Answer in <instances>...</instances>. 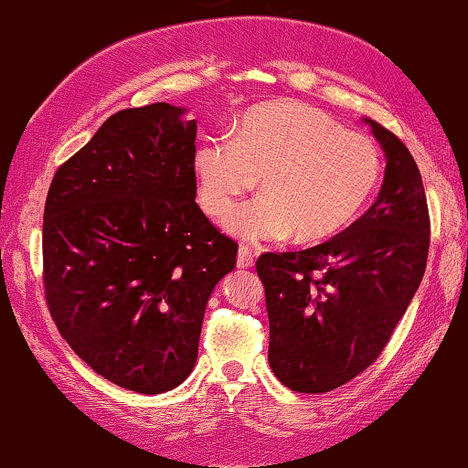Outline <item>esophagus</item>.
<instances>
[{
    "mask_svg": "<svg viewBox=\"0 0 468 468\" xmlns=\"http://www.w3.org/2000/svg\"><path fill=\"white\" fill-rule=\"evenodd\" d=\"M237 266H239V269H250V266H254V251L248 246H241L239 251H237Z\"/></svg>",
    "mask_w": 468,
    "mask_h": 468,
    "instance_id": "esophagus-1",
    "label": "esophagus"
}]
</instances>
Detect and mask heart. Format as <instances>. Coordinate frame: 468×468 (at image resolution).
Segmentation results:
<instances>
[{"label": "heart", "mask_w": 468, "mask_h": 468, "mask_svg": "<svg viewBox=\"0 0 468 468\" xmlns=\"http://www.w3.org/2000/svg\"><path fill=\"white\" fill-rule=\"evenodd\" d=\"M197 202L212 220H227L258 185L261 202L231 222L250 241L323 243L360 217L383 173L381 150L323 110L300 101L258 106L231 141L207 139L194 155Z\"/></svg>", "instance_id": "obj_1"}]
</instances>
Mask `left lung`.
I'll list each match as a JSON object with an SVG mask.
<instances>
[{
    "instance_id": "obj_1",
    "label": "left lung",
    "mask_w": 468,
    "mask_h": 468,
    "mask_svg": "<svg viewBox=\"0 0 468 468\" xmlns=\"http://www.w3.org/2000/svg\"><path fill=\"white\" fill-rule=\"evenodd\" d=\"M368 122L388 155L377 202L329 241L256 261L271 368L300 394L337 389L373 365L425 274L431 220L419 166L396 133Z\"/></svg>"
}]
</instances>
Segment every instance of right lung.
Instances as JSON below:
<instances>
[{
  "label": "right lung",
  "instance_id": "obj_1",
  "mask_svg": "<svg viewBox=\"0 0 468 468\" xmlns=\"http://www.w3.org/2000/svg\"><path fill=\"white\" fill-rule=\"evenodd\" d=\"M121 110L51 179L43 289L60 335L95 373L137 394L187 379L206 303L237 243L196 204V121Z\"/></svg>",
  "mask_w": 468,
  "mask_h": 468
}]
</instances>
